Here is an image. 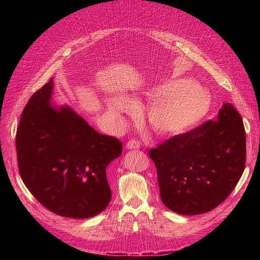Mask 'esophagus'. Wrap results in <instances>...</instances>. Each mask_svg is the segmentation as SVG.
I'll return each mask as SVG.
<instances>
[{"label":"esophagus","instance_id":"obj_1","mask_svg":"<svg viewBox=\"0 0 260 260\" xmlns=\"http://www.w3.org/2000/svg\"><path fill=\"white\" fill-rule=\"evenodd\" d=\"M127 146L128 148H130V149H132V148H136V149H138V148H140V146H141V144H140V142L138 140H135V139H131V140H129L128 142H127Z\"/></svg>","mask_w":260,"mask_h":260}]
</instances>
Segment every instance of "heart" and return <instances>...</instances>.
<instances>
[{"mask_svg":"<svg viewBox=\"0 0 260 260\" xmlns=\"http://www.w3.org/2000/svg\"><path fill=\"white\" fill-rule=\"evenodd\" d=\"M146 98L154 102L147 112L151 128L160 135H179L198 124L208 113L211 100L191 79H177L155 86ZM136 107L125 98H113L107 102V115L122 124V114L132 113Z\"/></svg>","mask_w":260,"mask_h":260,"instance_id":"b5f03b06","label":"heart"}]
</instances>
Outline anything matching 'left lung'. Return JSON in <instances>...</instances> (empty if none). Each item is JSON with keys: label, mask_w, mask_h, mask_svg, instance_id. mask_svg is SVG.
Returning a JSON list of instances; mask_svg holds the SVG:
<instances>
[{"label": "left lung", "mask_w": 260, "mask_h": 260, "mask_svg": "<svg viewBox=\"0 0 260 260\" xmlns=\"http://www.w3.org/2000/svg\"><path fill=\"white\" fill-rule=\"evenodd\" d=\"M148 155L164 205L180 215L205 214L228 199L245 169L242 117L224 103L217 120L164 141Z\"/></svg>", "instance_id": "obj_1"}]
</instances>
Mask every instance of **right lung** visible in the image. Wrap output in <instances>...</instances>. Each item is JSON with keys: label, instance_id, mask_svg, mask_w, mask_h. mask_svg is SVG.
I'll list each match as a JSON object with an SVG mask.
<instances>
[{"label": "right lung", "instance_id": "right-lung-1", "mask_svg": "<svg viewBox=\"0 0 260 260\" xmlns=\"http://www.w3.org/2000/svg\"><path fill=\"white\" fill-rule=\"evenodd\" d=\"M53 80L32 94L16 132L18 169L39 203L62 217L91 218L111 202L106 168L122 153L69 107L50 105Z\"/></svg>", "mask_w": 260, "mask_h": 260}]
</instances>
